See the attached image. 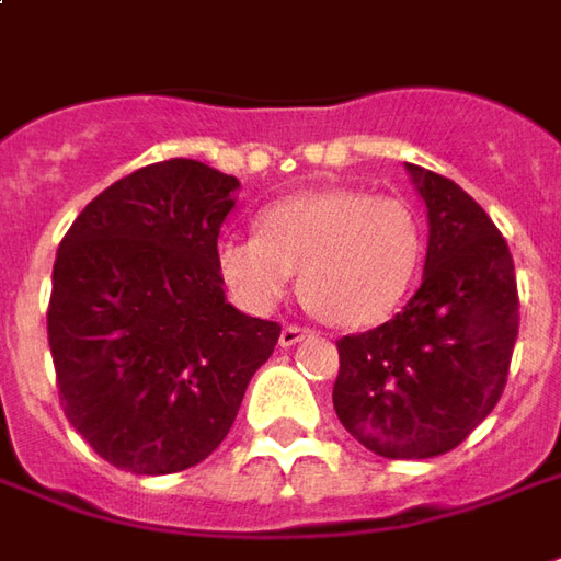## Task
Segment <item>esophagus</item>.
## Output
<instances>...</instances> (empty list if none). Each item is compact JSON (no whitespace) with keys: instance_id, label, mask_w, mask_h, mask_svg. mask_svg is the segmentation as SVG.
<instances>
[{"instance_id":"1","label":"esophagus","mask_w":561,"mask_h":561,"mask_svg":"<svg viewBox=\"0 0 561 561\" xmlns=\"http://www.w3.org/2000/svg\"><path fill=\"white\" fill-rule=\"evenodd\" d=\"M312 334V331H307V328H297V324H285L279 334V346L282 348H291L297 346L300 340H307V336Z\"/></svg>"}]
</instances>
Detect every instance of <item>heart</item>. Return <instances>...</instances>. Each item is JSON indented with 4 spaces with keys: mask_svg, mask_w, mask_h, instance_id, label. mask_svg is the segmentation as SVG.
Masks as SVG:
<instances>
[{
    "mask_svg": "<svg viewBox=\"0 0 561 561\" xmlns=\"http://www.w3.org/2000/svg\"><path fill=\"white\" fill-rule=\"evenodd\" d=\"M422 249V225L403 199L331 187L273 203L257 215V237H227L218 273L252 312H270L304 273L309 307L340 328H370L410 291Z\"/></svg>",
    "mask_w": 561,
    "mask_h": 561,
    "instance_id": "obj_1",
    "label": "heart"
}]
</instances>
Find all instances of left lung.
I'll return each instance as SVG.
<instances>
[{
  "mask_svg": "<svg viewBox=\"0 0 561 561\" xmlns=\"http://www.w3.org/2000/svg\"><path fill=\"white\" fill-rule=\"evenodd\" d=\"M407 172L428 209L422 285L391 321L336 340V419L382 458L456 449L495 410L519 334L499 227L456 182L416 163Z\"/></svg>",
  "mask_w": 561,
  "mask_h": 561,
  "instance_id": "left-lung-1",
  "label": "left lung"
}]
</instances>
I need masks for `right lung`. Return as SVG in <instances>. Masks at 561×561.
<instances>
[{
  "label": "right lung",
  "instance_id": "1",
  "mask_svg": "<svg viewBox=\"0 0 561 561\" xmlns=\"http://www.w3.org/2000/svg\"><path fill=\"white\" fill-rule=\"evenodd\" d=\"M237 175L172 158L124 175L78 215L54 261L48 343L72 428L121 471L213 456L276 321L227 304L218 233Z\"/></svg>",
  "mask_w": 561,
  "mask_h": 561
}]
</instances>
